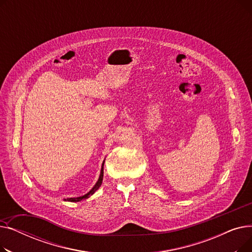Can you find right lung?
<instances>
[{
  "instance_id": "1",
  "label": "right lung",
  "mask_w": 252,
  "mask_h": 252,
  "mask_svg": "<svg viewBox=\"0 0 252 252\" xmlns=\"http://www.w3.org/2000/svg\"><path fill=\"white\" fill-rule=\"evenodd\" d=\"M103 166H104V162L102 163V168H101V174H100V177H99V180H98V182L96 183V185L94 187H93V189L89 192V193H87L86 195H84V196H82V197H76V198H68L67 199V201H70V202H77V201H81V200H83V199H87V198H89L91 195H93L94 194L98 189H99V187L101 186V184H102V181H103ZM64 200H66V199H64Z\"/></svg>"
}]
</instances>
